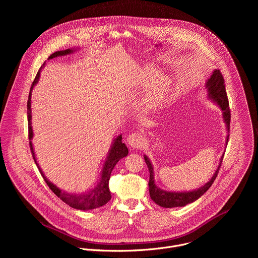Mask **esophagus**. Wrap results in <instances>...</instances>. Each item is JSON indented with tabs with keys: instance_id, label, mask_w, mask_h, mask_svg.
<instances>
[{
	"instance_id": "esophagus-1",
	"label": "esophagus",
	"mask_w": 258,
	"mask_h": 258,
	"mask_svg": "<svg viewBox=\"0 0 258 258\" xmlns=\"http://www.w3.org/2000/svg\"><path fill=\"white\" fill-rule=\"evenodd\" d=\"M126 142H127V144L132 147V148L138 149V148H140V147L143 146L144 138H143V136H142L140 133L137 132V133L131 134V135L127 137Z\"/></svg>"
}]
</instances>
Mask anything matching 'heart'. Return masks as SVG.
Returning a JSON list of instances; mask_svg holds the SVG:
<instances>
[{"label": "heart", "mask_w": 258, "mask_h": 258, "mask_svg": "<svg viewBox=\"0 0 258 258\" xmlns=\"http://www.w3.org/2000/svg\"><path fill=\"white\" fill-rule=\"evenodd\" d=\"M158 70L154 67H144L140 71L139 75V81L140 83H147L151 81L156 75H157ZM170 80L165 77V76H160L155 78L152 83L150 84L148 91H147L143 104L148 107V108H153L159 105L167 95L169 89H170Z\"/></svg>", "instance_id": "heart-1"}]
</instances>
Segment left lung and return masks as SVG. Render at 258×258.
Returning a JSON list of instances; mask_svg holds the SVG:
<instances>
[{"mask_svg":"<svg viewBox=\"0 0 258 258\" xmlns=\"http://www.w3.org/2000/svg\"><path fill=\"white\" fill-rule=\"evenodd\" d=\"M205 90L207 92V98L211 102H213L220 110L223 111V120L226 124L227 130V137H226V145L229 141V132H230V121H231V113H230V107H229V101L227 97V92L225 88V81L224 78L220 73L219 70L214 69L212 71V75L205 84ZM224 154L219 159V163L217 168L215 169L212 177L203 185L202 187L192 190V191H182V192H175V191H166L162 190L155 183L154 179V166L151 162V160L148 158L147 155H144L145 162L149 168L150 172V178H149V193L151 199L159 206L163 208H172V207H182L186 206L187 204L193 203L197 199H199L204 193L211 187L215 177L217 176L218 169L220 167V164L223 162Z\"/></svg>","mask_w":258,"mask_h":258,"instance_id":"obj_1","label":"left lung"}]
</instances>
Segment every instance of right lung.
Instances as JSON below:
<instances>
[{
	"label": "right lung",
	"instance_id": "add662e5",
	"mask_svg": "<svg viewBox=\"0 0 258 258\" xmlns=\"http://www.w3.org/2000/svg\"><path fill=\"white\" fill-rule=\"evenodd\" d=\"M80 50V48H69L66 50H62V51H57L55 53H53L48 60H51L53 58L56 57H60V56H66V55H71L75 54L76 52H78ZM46 66V62L41 66L38 75H36L30 92H29V96H28V101H27V119H28V130H29V146H30V150L32 153V157L34 159V162L36 164V166L39 167V170L42 174V176L44 177L45 181L47 185L49 186V188L53 191V193L60 198L63 202H65L67 205H69L70 207L75 208V209H79V210H91V209H95L98 207H101L103 205H105L110 199H111V193H110L109 190V179H110V175H111V172L114 168V166L116 165V163L123 157L127 156L128 154V149L124 143H122V135H118L111 143V146H110V149L108 151L106 160L103 164V168L101 170L100 173V178L97 181L96 186L89 190V191H85L82 193H71V192H67L65 190H61L60 188H58L56 185L52 181L49 180V178L45 175L44 171L42 170V168L39 165L38 160H36V156L34 153V149H33V145H32V138H33V131H32V126H31V92L32 89L34 88V86L39 83L40 77H41V71L42 69Z\"/></svg>",
	"mask_w": 258,
	"mask_h": 258
}]
</instances>
